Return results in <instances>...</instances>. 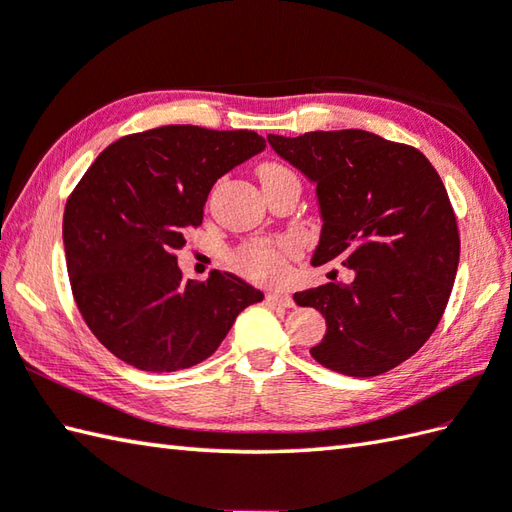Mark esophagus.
Returning <instances> with one entry per match:
<instances>
[{
  "label": "esophagus",
  "instance_id": "34e87169",
  "mask_svg": "<svg viewBox=\"0 0 512 512\" xmlns=\"http://www.w3.org/2000/svg\"><path fill=\"white\" fill-rule=\"evenodd\" d=\"M266 301H268L270 305H281V307H292V305H294L292 296L285 294V292H268V294H266Z\"/></svg>",
  "mask_w": 512,
  "mask_h": 512
}]
</instances>
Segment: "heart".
Wrapping results in <instances>:
<instances>
[{"label":"heart","mask_w":512,"mask_h":512,"mask_svg":"<svg viewBox=\"0 0 512 512\" xmlns=\"http://www.w3.org/2000/svg\"><path fill=\"white\" fill-rule=\"evenodd\" d=\"M257 174H259L261 183L281 181V178H296L292 174V170H288L285 165L275 163V161L261 163ZM294 251H296V246L290 240L251 242V244L242 246L240 251L233 255V264L248 279L275 283L285 277V261L294 255Z\"/></svg>","instance_id":"1"}]
</instances>
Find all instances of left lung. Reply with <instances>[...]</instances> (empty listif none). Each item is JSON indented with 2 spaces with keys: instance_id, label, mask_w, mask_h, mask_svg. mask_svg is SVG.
I'll return each instance as SVG.
<instances>
[{
  "instance_id": "8db88e82",
  "label": "left lung",
  "mask_w": 512,
  "mask_h": 512,
  "mask_svg": "<svg viewBox=\"0 0 512 512\" xmlns=\"http://www.w3.org/2000/svg\"><path fill=\"white\" fill-rule=\"evenodd\" d=\"M279 157L310 181L323 216L312 257L355 272L353 283L296 292L327 320L312 358L349 377L406 362L434 334L454 288L460 235L434 165L417 148L366 130L268 135Z\"/></svg>"
}]
</instances>
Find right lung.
<instances>
[{
  "label": "right lung",
  "mask_w": 512,
  "mask_h": 512,
  "mask_svg": "<svg viewBox=\"0 0 512 512\" xmlns=\"http://www.w3.org/2000/svg\"><path fill=\"white\" fill-rule=\"evenodd\" d=\"M264 148L255 130L161 126L117 139L80 178L63 216L69 285L115 358L148 373L183 371L264 299L231 272L194 281L176 264L213 183Z\"/></svg>",
  "instance_id": "obj_1"
}]
</instances>
